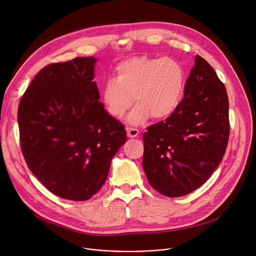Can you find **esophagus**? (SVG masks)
Returning a JSON list of instances; mask_svg holds the SVG:
<instances>
[{
  "label": "esophagus",
  "mask_w": 256,
  "mask_h": 256,
  "mask_svg": "<svg viewBox=\"0 0 256 256\" xmlns=\"http://www.w3.org/2000/svg\"><path fill=\"white\" fill-rule=\"evenodd\" d=\"M126 132H128V136L130 138H136L140 134V132L136 128H126Z\"/></svg>",
  "instance_id": "1"
}]
</instances>
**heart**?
<instances>
[{
	"label": "heart",
	"instance_id": "heart-1",
	"mask_svg": "<svg viewBox=\"0 0 256 256\" xmlns=\"http://www.w3.org/2000/svg\"><path fill=\"white\" fill-rule=\"evenodd\" d=\"M184 85V70L175 58L134 56L116 66L114 79L105 83L103 100L108 114L116 118H122L134 100L128 120L140 124L150 116L155 120L171 116Z\"/></svg>",
	"mask_w": 256,
	"mask_h": 256
}]
</instances>
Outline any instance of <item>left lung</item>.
Masks as SVG:
<instances>
[{"label": "left lung", "instance_id": "left-lung-1", "mask_svg": "<svg viewBox=\"0 0 256 256\" xmlns=\"http://www.w3.org/2000/svg\"><path fill=\"white\" fill-rule=\"evenodd\" d=\"M194 62L175 112L142 134L144 171L150 186L169 198L202 186L220 165L229 140L225 85L204 58L196 56Z\"/></svg>", "mask_w": 256, "mask_h": 256}]
</instances>
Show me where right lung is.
<instances>
[{
	"mask_svg": "<svg viewBox=\"0 0 256 256\" xmlns=\"http://www.w3.org/2000/svg\"><path fill=\"white\" fill-rule=\"evenodd\" d=\"M94 58H75L42 68L18 107L22 154L54 194L87 200L107 178L126 140L124 126L99 101Z\"/></svg>",
	"mask_w": 256,
	"mask_h": 256,
	"instance_id": "right-lung-1",
	"label": "right lung"
}]
</instances>
